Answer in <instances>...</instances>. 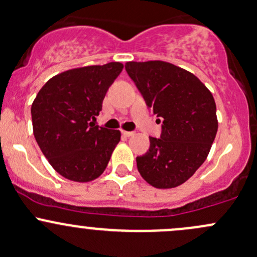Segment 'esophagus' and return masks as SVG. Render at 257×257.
<instances>
[{"mask_svg":"<svg viewBox=\"0 0 257 257\" xmlns=\"http://www.w3.org/2000/svg\"><path fill=\"white\" fill-rule=\"evenodd\" d=\"M122 135L125 137H131V136H134L135 134L132 131H122Z\"/></svg>","mask_w":257,"mask_h":257,"instance_id":"obj_1","label":"esophagus"}]
</instances>
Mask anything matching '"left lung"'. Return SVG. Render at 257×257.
I'll return each mask as SVG.
<instances>
[{"mask_svg": "<svg viewBox=\"0 0 257 257\" xmlns=\"http://www.w3.org/2000/svg\"><path fill=\"white\" fill-rule=\"evenodd\" d=\"M125 68L146 105L163 120L161 139L150 137L137 169L157 189L179 186L206 161L216 137L213 95L195 74L169 62L131 61Z\"/></svg>", "mask_w": 257, "mask_h": 257, "instance_id": "obj_1", "label": "left lung"}]
</instances>
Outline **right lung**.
Returning a JSON list of instances; mask_svg holds the SVG:
<instances>
[{
  "mask_svg": "<svg viewBox=\"0 0 257 257\" xmlns=\"http://www.w3.org/2000/svg\"><path fill=\"white\" fill-rule=\"evenodd\" d=\"M122 68V63L109 62L68 70L49 79L33 101L35 140L63 178L87 183L105 170L121 134L92 120Z\"/></svg>",
  "mask_w": 257,
  "mask_h": 257,
  "instance_id": "obj_1",
  "label": "right lung"
}]
</instances>
